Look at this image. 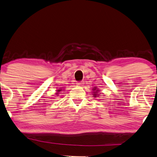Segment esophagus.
<instances>
[{
  "label": "esophagus",
  "instance_id": "esophagus-1",
  "mask_svg": "<svg viewBox=\"0 0 157 157\" xmlns=\"http://www.w3.org/2000/svg\"><path fill=\"white\" fill-rule=\"evenodd\" d=\"M83 81H81V82H77L76 83V86H83Z\"/></svg>",
  "mask_w": 157,
  "mask_h": 157
}]
</instances>
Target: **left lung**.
Wrapping results in <instances>:
<instances>
[{
  "instance_id": "obj_1",
  "label": "left lung",
  "mask_w": 157,
  "mask_h": 157,
  "mask_svg": "<svg viewBox=\"0 0 157 157\" xmlns=\"http://www.w3.org/2000/svg\"><path fill=\"white\" fill-rule=\"evenodd\" d=\"M93 95H94V98H96V97H98L99 95L101 94V93H100V90L97 87H94L93 88Z\"/></svg>"
}]
</instances>
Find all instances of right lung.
Listing matches in <instances>:
<instances>
[{
    "mask_svg": "<svg viewBox=\"0 0 157 157\" xmlns=\"http://www.w3.org/2000/svg\"><path fill=\"white\" fill-rule=\"evenodd\" d=\"M62 89H58V90H57V91L56 92V95H57V96L59 95V93L60 91H62Z\"/></svg>",
    "mask_w": 157,
    "mask_h": 157,
    "instance_id": "add662e5",
    "label": "right lung"
}]
</instances>
